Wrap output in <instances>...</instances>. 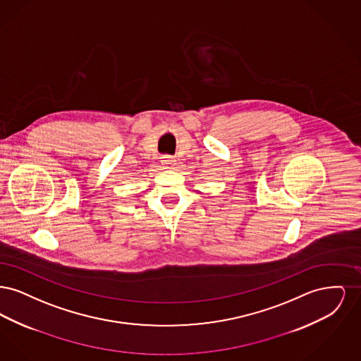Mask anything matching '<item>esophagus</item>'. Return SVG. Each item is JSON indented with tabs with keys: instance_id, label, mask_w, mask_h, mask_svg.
<instances>
[{
	"instance_id": "34e87169",
	"label": "esophagus",
	"mask_w": 361,
	"mask_h": 361,
	"mask_svg": "<svg viewBox=\"0 0 361 361\" xmlns=\"http://www.w3.org/2000/svg\"><path fill=\"white\" fill-rule=\"evenodd\" d=\"M173 162H174V159H173L172 155H164V157H162V164H164V165L171 166V165H173Z\"/></svg>"
}]
</instances>
